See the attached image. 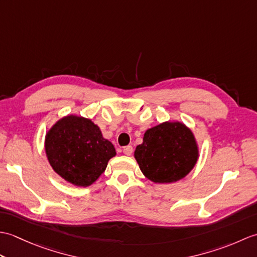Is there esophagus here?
Here are the masks:
<instances>
[{"label": "esophagus", "instance_id": "esophagus-1", "mask_svg": "<svg viewBox=\"0 0 257 257\" xmlns=\"http://www.w3.org/2000/svg\"><path fill=\"white\" fill-rule=\"evenodd\" d=\"M122 151H123V154L125 156H132V154H133V147L132 146L124 147V148L122 149Z\"/></svg>", "mask_w": 257, "mask_h": 257}]
</instances>
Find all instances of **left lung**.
Segmentation results:
<instances>
[{"label":"left lung","mask_w":257,"mask_h":257,"mask_svg":"<svg viewBox=\"0 0 257 257\" xmlns=\"http://www.w3.org/2000/svg\"><path fill=\"white\" fill-rule=\"evenodd\" d=\"M200 156L194 134L181 121H165L147 130L135 150L144 176L155 183H172L185 178Z\"/></svg>","instance_id":"obj_1"}]
</instances>
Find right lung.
Returning a JSON list of instances; mask_svg holds the SVG:
<instances>
[{
  "label": "right lung",
  "mask_w": 257,
  "mask_h": 257,
  "mask_svg": "<svg viewBox=\"0 0 257 257\" xmlns=\"http://www.w3.org/2000/svg\"><path fill=\"white\" fill-rule=\"evenodd\" d=\"M45 152L53 170L76 187L94 183L116 156L99 127L76 114H67L52 125L45 136Z\"/></svg>",
  "instance_id": "right-lung-1"
}]
</instances>
